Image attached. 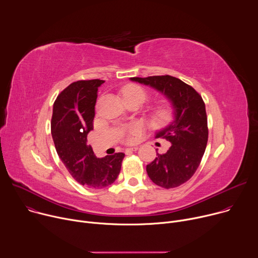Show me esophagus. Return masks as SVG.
Listing matches in <instances>:
<instances>
[{
  "instance_id": "obj_1",
  "label": "esophagus",
  "mask_w": 258,
  "mask_h": 258,
  "mask_svg": "<svg viewBox=\"0 0 258 258\" xmlns=\"http://www.w3.org/2000/svg\"><path fill=\"white\" fill-rule=\"evenodd\" d=\"M138 150V147H131V148H126L125 149V152L128 153V152H132V151H137Z\"/></svg>"
}]
</instances>
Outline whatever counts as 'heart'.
Returning <instances> with one entry per match:
<instances>
[{"instance_id":"b5f03b06","label":"heart","mask_w":258,"mask_h":258,"mask_svg":"<svg viewBox=\"0 0 258 258\" xmlns=\"http://www.w3.org/2000/svg\"><path fill=\"white\" fill-rule=\"evenodd\" d=\"M122 96L124 99L133 98V97H140L143 100H145L146 92L139 86L130 85L122 90ZM168 115H169V109L166 106H160L155 111V116L158 119H165L168 117ZM139 133H140V127L138 125H133L130 128V140L136 139V137L139 135Z\"/></svg>"}]
</instances>
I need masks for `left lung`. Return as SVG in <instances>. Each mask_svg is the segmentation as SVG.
Listing matches in <instances>:
<instances>
[{
  "label": "left lung",
  "mask_w": 258,
  "mask_h": 258,
  "mask_svg": "<svg viewBox=\"0 0 258 258\" xmlns=\"http://www.w3.org/2000/svg\"><path fill=\"white\" fill-rule=\"evenodd\" d=\"M131 81L157 90L171 103L173 121L156 133V138L166 139L171 146L166 153H157L146 170L157 186L176 188L193 176L205 152L208 141L205 104L191 86L170 76L131 78Z\"/></svg>",
  "instance_id": "left-lung-1"
}]
</instances>
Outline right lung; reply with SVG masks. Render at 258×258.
Returning <instances> with one entry per match:
<instances>
[{"label":"right lung","instance_id":"1","mask_svg":"<svg viewBox=\"0 0 258 258\" xmlns=\"http://www.w3.org/2000/svg\"><path fill=\"white\" fill-rule=\"evenodd\" d=\"M101 80L72 83L57 97L53 106L51 133L56 151L69 171L81 185L91 189L108 187L117 178L123 153L97 158L87 144L93 130L95 105Z\"/></svg>","mask_w":258,"mask_h":258}]
</instances>
